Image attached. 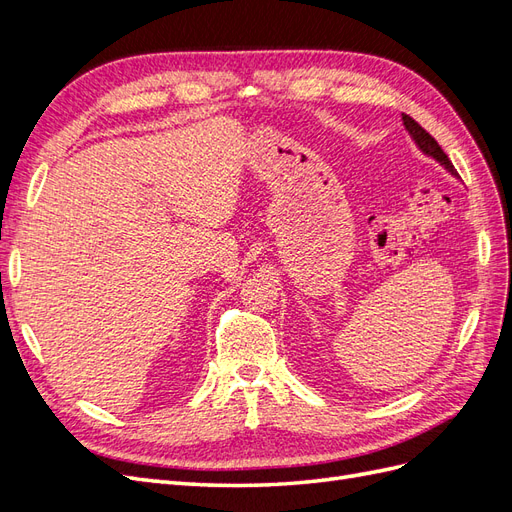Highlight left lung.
<instances>
[{"label": "left lung", "instance_id": "8db88e82", "mask_svg": "<svg viewBox=\"0 0 512 512\" xmlns=\"http://www.w3.org/2000/svg\"><path fill=\"white\" fill-rule=\"evenodd\" d=\"M401 121H404L406 132L410 134L414 145H416L418 149H421V153H425L427 158L436 160V162L446 170V173H451L453 177H457V170H455L453 162L448 160V156L442 151V147L436 143V138H433L431 134H427V132H425L421 126H418V123H416L412 117H408V115H401Z\"/></svg>", "mask_w": 512, "mask_h": 512}]
</instances>
